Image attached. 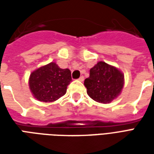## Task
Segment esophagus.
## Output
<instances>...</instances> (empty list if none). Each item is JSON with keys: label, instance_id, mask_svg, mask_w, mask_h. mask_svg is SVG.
<instances>
[{"label": "esophagus", "instance_id": "34e87169", "mask_svg": "<svg viewBox=\"0 0 154 154\" xmlns=\"http://www.w3.org/2000/svg\"><path fill=\"white\" fill-rule=\"evenodd\" d=\"M78 80L80 81V82H83V81H84V77H83V76H81V77H79V79H78Z\"/></svg>", "mask_w": 154, "mask_h": 154}]
</instances>
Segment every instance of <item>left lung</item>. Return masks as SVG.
I'll return each mask as SVG.
<instances>
[{
  "instance_id": "obj_1",
  "label": "left lung",
  "mask_w": 154,
  "mask_h": 154,
  "mask_svg": "<svg viewBox=\"0 0 154 154\" xmlns=\"http://www.w3.org/2000/svg\"><path fill=\"white\" fill-rule=\"evenodd\" d=\"M88 96L100 103H110L120 93L124 75L115 67L99 62L90 70V77L84 82Z\"/></svg>"
}]
</instances>
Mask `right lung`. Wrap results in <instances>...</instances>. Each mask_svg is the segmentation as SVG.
<instances>
[{
    "instance_id": "obj_1",
    "label": "right lung",
    "mask_w": 154,
    "mask_h": 154,
    "mask_svg": "<svg viewBox=\"0 0 154 154\" xmlns=\"http://www.w3.org/2000/svg\"><path fill=\"white\" fill-rule=\"evenodd\" d=\"M71 82L69 69H63L55 63H50L30 74L29 88L37 100L52 102L66 93Z\"/></svg>"
}]
</instances>
